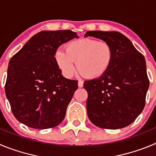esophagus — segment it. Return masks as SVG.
<instances>
[{
  "instance_id": "1",
  "label": "esophagus",
  "mask_w": 156,
  "mask_h": 156,
  "mask_svg": "<svg viewBox=\"0 0 156 156\" xmlns=\"http://www.w3.org/2000/svg\"><path fill=\"white\" fill-rule=\"evenodd\" d=\"M83 86V82L81 80L78 81V87H82Z\"/></svg>"
}]
</instances>
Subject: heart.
I'll list each match as a JSON object with an SVG mask.
<instances>
[{"label":"heart","mask_w":156,"mask_h":156,"mask_svg":"<svg viewBox=\"0 0 156 156\" xmlns=\"http://www.w3.org/2000/svg\"><path fill=\"white\" fill-rule=\"evenodd\" d=\"M113 53L108 43L90 38L76 40L69 43L66 51H56L55 58L63 75L70 77L76 68L83 76L98 78L105 73L112 62Z\"/></svg>","instance_id":"b5f03b06"}]
</instances>
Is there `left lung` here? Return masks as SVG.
<instances>
[{"label":"left lung","mask_w":156,"mask_h":156,"mask_svg":"<svg viewBox=\"0 0 156 156\" xmlns=\"http://www.w3.org/2000/svg\"><path fill=\"white\" fill-rule=\"evenodd\" d=\"M111 46L113 53L109 69L101 76L84 81L87 91V115L95 126L116 129L131 124L145 105L149 81L144 56L119 32L88 31Z\"/></svg>","instance_id":"1"}]
</instances>
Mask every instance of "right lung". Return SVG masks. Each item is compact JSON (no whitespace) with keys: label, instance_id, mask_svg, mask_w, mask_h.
<instances>
[{"label":"right lung","instance_id":"obj_1","mask_svg":"<svg viewBox=\"0 0 156 156\" xmlns=\"http://www.w3.org/2000/svg\"><path fill=\"white\" fill-rule=\"evenodd\" d=\"M79 38L71 30L41 31L9 61L5 94L13 115L26 126L48 129L60 124L77 82L62 75L55 54L59 46Z\"/></svg>","mask_w":156,"mask_h":156}]
</instances>
